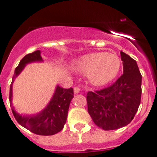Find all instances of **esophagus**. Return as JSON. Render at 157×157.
<instances>
[{
    "label": "esophagus",
    "instance_id": "obj_1",
    "mask_svg": "<svg viewBox=\"0 0 157 157\" xmlns=\"http://www.w3.org/2000/svg\"><path fill=\"white\" fill-rule=\"evenodd\" d=\"M80 89L78 87V86H75V87L74 88V94H75L80 93Z\"/></svg>",
    "mask_w": 157,
    "mask_h": 157
}]
</instances>
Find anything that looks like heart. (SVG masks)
I'll list each match as a JSON object with an SVG mask.
<instances>
[{
	"mask_svg": "<svg viewBox=\"0 0 157 157\" xmlns=\"http://www.w3.org/2000/svg\"><path fill=\"white\" fill-rule=\"evenodd\" d=\"M119 57L106 52H93L83 56L76 63V68L94 86H103L116 78L121 70Z\"/></svg>",
	"mask_w": 157,
	"mask_h": 157,
	"instance_id": "heart-1",
	"label": "heart"
}]
</instances>
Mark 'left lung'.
I'll list each match as a JSON object with an SVG mask.
<instances>
[{
	"mask_svg": "<svg viewBox=\"0 0 157 157\" xmlns=\"http://www.w3.org/2000/svg\"><path fill=\"white\" fill-rule=\"evenodd\" d=\"M124 74L108 87L86 94L88 113L94 124L104 130L128 125L141 100V76L136 60L121 51Z\"/></svg>",
	"mask_w": 157,
	"mask_h": 157,
	"instance_id": "1",
	"label": "left lung"
}]
</instances>
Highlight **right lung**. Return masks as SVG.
Listing matches in <instances>:
<instances>
[{
	"instance_id": "right-lung-1",
	"label": "right lung",
	"mask_w": 157,
	"mask_h": 157,
	"mask_svg": "<svg viewBox=\"0 0 157 157\" xmlns=\"http://www.w3.org/2000/svg\"><path fill=\"white\" fill-rule=\"evenodd\" d=\"M42 60H43L40 56V51H36L24 56L20 61L19 65L15 69L13 81L23 71L27 63ZM13 81L10 86L9 100L13 117L18 124L32 133L42 136H51L60 132L63 128V126L67 121L70 103L74 98V89H63L57 86L52 99L45 109L36 115L25 117L15 112L13 106H12Z\"/></svg>"
}]
</instances>
